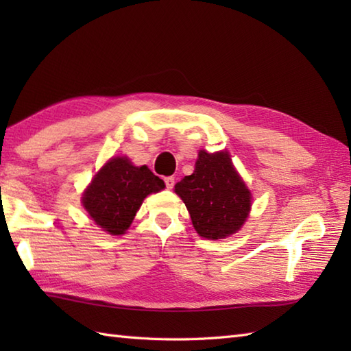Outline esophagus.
Listing matches in <instances>:
<instances>
[{"mask_svg": "<svg viewBox=\"0 0 351 351\" xmlns=\"http://www.w3.org/2000/svg\"><path fill=\"white\" fill-rule=\"evenodd\" d=\"M164 182H166V187L170 190V189H173V185H175V178L173 176H167V178H164Z\"/></svg>", "mask_w": 351, "mask_h": 351, "instance_id": "obj_1", "label": "esophagus"}]
</instances>
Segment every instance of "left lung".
<instances>
[{
    "instance_id": "8db88e82",
    "label": "left lung",
    "mask_w": 351,
    "mask_h": 351,
    "mask_svg": "<svg viewBox=\"0 0 351 351\" xmlns=\"http://www.w3.org/2000/svg\"><path fill=\"white\" fill-rule=\"evenodd\" d=\"M196 232L219 240L237 232L250 211V191L228 152H199L195 171L175 185Z\"/></svg>"
}]
</instances>
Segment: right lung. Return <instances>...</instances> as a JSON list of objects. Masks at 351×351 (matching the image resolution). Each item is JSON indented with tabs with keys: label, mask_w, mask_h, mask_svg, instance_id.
<instances>
[{
	"label": "right lung",
	"mask_w": 351,
	"mask_h": 351,
	"mask_svg": "<svg viewBox=\"0 0 351 351\" xmlns=\"http://www.w3.org/2000/svg\"><path fill=\"white\" fill-rule=\"evenodd\" d=\"M166 185L146 166H132L128 158H111L95 175L83 196L92 220L111 235L125 234L143 199Z\"/></svg>",
	"instance_id": "add662e5"
}]
</instances>
